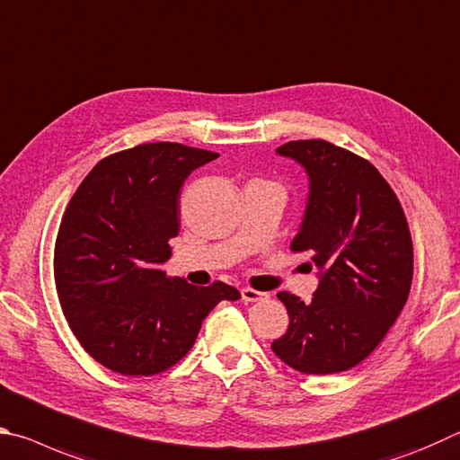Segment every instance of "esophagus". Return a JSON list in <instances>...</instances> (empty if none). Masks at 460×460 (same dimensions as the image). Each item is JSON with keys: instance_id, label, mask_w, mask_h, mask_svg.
<instances>
[{"instance_id": "1", "label": "esophagus", "mask_w": 460, "mask_h": 460, "mask_svg": "<svg viewBox=\"0 0 460 460\" xmlns=\"http://www.w3.org/2000/svg\"><path fill=\"white\" fill-rule=\"evenodd\" d=\"M243 299L246 301V303H256V301H264V299H269V295L267 293H262V291H256V288H248V287H244L243 291Z\"/></svg>"}]
</instances>
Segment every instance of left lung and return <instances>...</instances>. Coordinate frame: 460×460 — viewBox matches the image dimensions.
<instances>
[{"label":"left lung","mask_w":460,"mask_h":460,"mask_svg":"<svg viewBox=\"0 0 460 460\" xmlns=\"http://www.w3.org/2000/svg\"><path fill=\"white\" fill-rule=\"evenodd\" d=\"M279 155L309 177L301 228L319 285L309 303L279 293L287 333L272 351L301 374L345 372L364 361L404 309L412 285V238L396 193L367 159L323 139L288 141Z\"/></svg>","instance_id":"1"}]
</instances>
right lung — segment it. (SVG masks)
I'll return each instance as SVG.
<instances>
[{
  "label": "right lung",
  "instance_id": "1",
  "mask_svg": "<svg viewBox=\"0 0 460 460\" xmlns=\"http://www.w3.org/2000/svg\"><path fill=\"white\" fill-rule=\"evenodd\" d=\"M217 153L145 143L102 159L72 196L54 248L56 291L72 333L104 367L153 376L191 349L201 321L234 287L167 277L180 190Z\"/></svg>",
  "mask_w": 460,
  "mask_h": 460
}]
</instances>
